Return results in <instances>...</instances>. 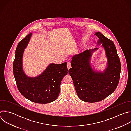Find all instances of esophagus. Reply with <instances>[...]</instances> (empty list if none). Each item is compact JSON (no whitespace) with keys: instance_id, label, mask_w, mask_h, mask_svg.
Instances as JSON below:
<instances>
[{"instance_id":"34e87169","label":"esophagus","mask_w":131,"mask_h":131,"mask_svg":"<svg viewBox=\"0 0 131 131\" xmlns=\"http://www.w3.org/2000/svg\"><path fill=\"white\" fill-rule=\"evenodd\" d=\"M71 66L70 63V62H68V63H67V67L68 69H69L70 68H71Z\"/></svg>"}]
</instances>
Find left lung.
I'll use <instances>...</instances> for the list:
<instances>
[{"mask_svg":"<svg viewBox=\"0 0 131 131\" xmlns=\"http://www.w3.org/2000/svg\"><path fill=\"white\" fill-rule=\"evenodd\" d=\"M98 45L102 43L108 59V66L104 72L93 70L90 64L91 54L97 50H87L72 58L68 72L71 77L79 99L84 102L101 101L113 93L117 88L120 77L121 64L114 43L101 32Z\"/></svg>","mask_w":131,"mask_h":131,"instance_id":"1","label":"left lung"}]
</instances>
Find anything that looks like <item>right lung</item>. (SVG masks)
I'll return each mask as SVG.
<instances>
[{
    "label": "right lung",
    "mask_w": 131,
    "mask_h": 131,
    "mask_svg": "<svg viewBox=\"0 0 131 131\" xmlns=\"http://www.w3.org/2000/svg\"><path fill=\"white\" fill-rule=\"evenodd\" d=\"M28 34L18 43L13 62V74L18 91L26 99L34 103L47 104L54 101L60 92L62 79L67 74V63L51 64L40 76L28 77L23 71L22 56L30 39Z\"/></svg>",
    "instance_id": "right-lung-1"
}]
</instances>
